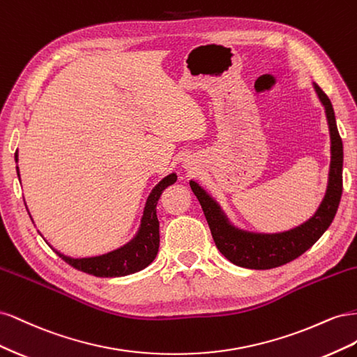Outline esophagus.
<instances>
[{"label":"esophagus","instance_id":"obj_1","mask_svg":"<svg viewBox=\"0 0 357 357\" xmlns=\"http://www.w3.org/2000/svg\"><path fill=\"white\" fill-rule=\"evenodd\" d=\"M183 167H185L189 172H192L193 169H195V165H193V162L190 160V159H188V160H185V165H183Z\"/></svg>","mask_w":357,"mask_h":357}]
</instances>
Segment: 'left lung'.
Listing matches in <instances>:
<instances>
[{
    "label": "left lung",
    "instance_id": "1",
    "mask_svg": "<svg viewBox=\"0 0 357 357\" xmlns=\"http://www.w3.org/2000/svg\"><path fill=\"white\" fill-rule=\"evenodd\" d=\"M312 88L326 114L331 137V164L325 197L310 219L283 232L265 234L247 231L235 226L220 204L195 180L189 181L190 189L197 195L205 219L208 222L215 245L235 265L248 269H271L294 261L305 253L326 232L337 214L342 193V142L331 100L316 83H312Z\"/></svg>",
    "mask_w": 357,
    "mask_h": 357
}]
</instances>
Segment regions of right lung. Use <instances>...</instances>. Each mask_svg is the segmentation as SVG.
Returning a JSON list of instances; mask_svg holds the SVG:
<instances>
[{"label":"right lung","instance_id":"obj_1","mask_svg":"<svg viewBox=\"0 0 357 357\" xmlns=\"http://www.w3.org/2000/svg\"><path fill=\"white\" fill-rule=\"evenodd\" d=\"M19 155L15 153V162L17 164ZM17 177L20 178L19 167L16 165ZM177 181L176 172L165 176L158 185L149 193L142 222H139L138 231L126 244L121 245L116 250L104 253L100 256L91 257H71L61 253L56 248L52 247L61 259H63L73 268L79 269L86 274L95 277H123L142 271L155 261V257L159 250V220L156 215V204L162 195L164 189L171 186L172 183ZM26 205V204H25ZM31 218V214H29Z\"/></svg>","mask_w":357,"mask_h":357}]
</instances>
